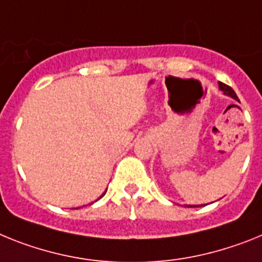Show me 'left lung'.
<instances>
[{"label": "left lung", "mask_w": 262, "mask_h": 262, "mask_svg": "<svg viewBox=\"0 0 262 262\" xmlns=\"http://www.w3.org/2000/svg\"><path fill=\"white\" fill-rule=\"evenodd\" d=\"M219 88L223 91V92L226 93V95H228V96L233 97V99H236V100H238V97L236 96L235 91L232 90V88L229 87V85H227V84H224V83H222V81H219ZM188 207H195V206H188Z\"/></svg>", "instance_id": "left-lung-1"}]
</instances>
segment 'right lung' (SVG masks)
Instances as JSON below:
<instances>
[{"instance_id":"add662e5","label":"right lung","mask_w":262,"mask_h":262,"mask_svg":"<svg viewBox=\"0 0 262 262\" xmlns=\"http://www.w3.org/2000/svg\"><path fill=\"white\" fill-rule=\"evenodd\" d=\"M104 195V194H103ZM103 195H101V196H103ZM101 196H100V198H101ZM100 198H99V199H100Z\"/></svg>"}]
</instances>
